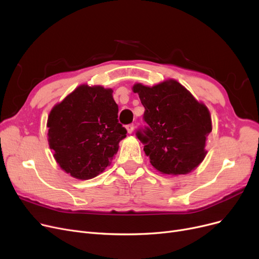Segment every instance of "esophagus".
I'll return each mask as SVG.
<instances>
[{
  "label": "esophagus",
  "instance_id": "esophagus-1",
  "mask_svg": "<svg viewBox=\"0 0 259 259\" xmlns=\"http://www.w3.org/2000/svg\"><path fill=\"white\" fill-rule=\"evenodd\" d=\"M126 129H127V131H128L129 133H132L133 130H134V125H133V123H129V125L126 126Z\"/></svg>",
  "mask_w": 259,
  "mask_h": 259
}]
</instances>
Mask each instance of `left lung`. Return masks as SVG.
Returning <instances> with one entry per match:
<instances>
[{
  "label": "left lung",
  "instance_id": "left-lung-1",
  "mask_svg": "<svg viewBox=\"0 0 259 259\" xmlns=\"http://www.w3.org/2000/svg\"><path fill=\"white\" fill-rule=\"evenodd\" d=\"M133 92L140 96L147 123L136 134L151 165L175 176L195 169L205 157V142L211 132L207 108L176 80L152 88L137 83Z\"/></svg>",
  "mask_w": 259,
  "mask_h": 259
}]
</instances>
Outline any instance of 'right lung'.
Listing matches in <instances>:
<instances>
[{"label": "right lung", "instance_id": "1", "mask_svg": "<svg viewBox=\"0 0 259 259\" xmlns=\"http://www.w3.org/2000/svg\"><path fill=\"white\" fill-rule=\"evenodd\" d=\"M112 92L83 84L51 111L50 147L59 166L76 179L89 180L102 174L116 154L118 143L126 138Z\"/></svg>", "mask_w": 259, "mask_h": 259}]
</instances>
